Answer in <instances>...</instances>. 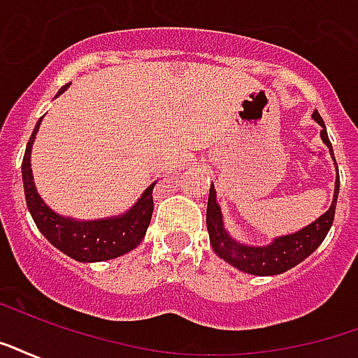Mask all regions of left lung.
I'll return each mask as SVG.
<instances>
[{"instance_id":"left-lung-1","label":"left lung","mask_w":358,"mask_h":358,"mask_svg":"<svg viewBox=\"0 0 358 358\" xmlns=\"http://www.w3.org/2000/svg\"><path fill=\"white\" fill-rule=\"evenodd\" d=\"M312 118L321 125V141L329 148L331 157L334 159V152H332V144L329 141V135H327L323 118L319 116L317 110L312 114ZM338 191H340V176H338L336 165L334 195H332L331 206H329V210L324 214L319 215L315 222H312L306 227H302L296 233L276 236L270 244L252 245L233 238V234L225 229L222 208L217 204L215 187L212 184L210 185L208 206H206V229H208L210 234V244L214 248L217 257L223 259L225 263H229L234 268L242 270L245 274H253V276L283 274L289 268H293L299 263H302L306 257H310L317 250L319 244L323 242L327 233L331 231V225L334 222V212H336Z\"/></svg>"}]
</instances>
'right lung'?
<instances>
[{
    "label": "right lung",
    "instance_id": "obj_1",
    "mask_svg": "<svg viewBox=\"0 0 358 358\" xmlns=\"http://www.w3.org/2000/svg\"><path fill=\"white\" fill-rule=\"evenodd\" d=\"M71 84H65L56 97L67 92ZM43 118H39L34 133L29 136L26 146V154L22 161V182L26 193V204L29 214L34 217L35 225L43 236L67 257L75 259L78 263H99L116 259L124 253L135 250L146 234V229L154 212V184H150L143 191V195L136 199V203L124 214L99 217V220H75L67 217L48 206L41 199L39 191L35 187L34 171H31V148L35 136L39 131Z\"/></svg>",
    "mask_w": 358,
    "mask_h": 358
}]
</instances>
